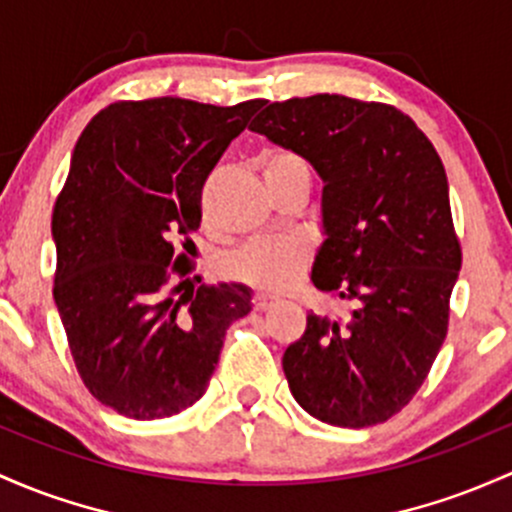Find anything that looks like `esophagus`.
<instances>
[{
	"instance_id": "34e87169",
	"label": "esophagus",
	"mask_w": 512,
	"mask_h": 512,
	"mask_svg": "<svg viewBox=\"0 0 512 512\" xmlns=\"http://www.w3.org/2000/svg\"><path fill=\"white\" fill-rule=\"evenodd\" d=\"M272 303H274L272 296H267V294H255V299H252V308H255V311H267V308L272 306Z\"/></svg>"
}]
</instances>
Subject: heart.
Listing matches in <instances>:
<instances>
[{"mask_svg": "<svg viewBox=\"0 0 512 512\" xmlns=\"http://www.w3.org/2000/svg\"><path fill=\"white\" fill-rule=\"evenodd\" d=\"M291 170H306L301 155L286 148H272L262 155L265 177ZM308 260V247L299 238H260L230 255L226 269L230 277L255 289L282 291L306 272Z\"/></svg>", "mask_w": 512, "mask_h": 512, "instance_id": "obj_1", "label": "heart"}]
</instances>
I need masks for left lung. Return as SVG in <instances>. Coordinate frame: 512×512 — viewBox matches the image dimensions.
<instances>
[{
    "label": "left lung",
    "instance_id": "1",
    "mask_svg": "<svg viewBox=\"0 0 512 512\" xmlns=\"http://www.w3.org/2000/svg\"><path fill=\"white\" fill-rule=\"evenodd\" d=\"M250 131L320 174L328 238L311 279L355 306L345 320L308 313L282 359L289 389L323 423H384L411 403L447 338L462 245L445 165L411 116L342 94L274 101Z\"/></svg>",
    "mask_w": 512,
    "mask_h": 512
}]
</instances>
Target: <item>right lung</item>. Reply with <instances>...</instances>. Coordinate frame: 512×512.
<instances>
[{
	"label": "right lung",
	"instance_id": "right-lung-1",
	"mask_svg": "<svg viewBox=\"0 0 512 512\" xmlns=\"http://www.w3.org/2000/svg\"><path fill=\"white\" fill-rule=\"evenodd\" d=\"M260 106L116 101L77 140L53 209V299L84 386L126 418L199 401L228 325L250 313L243 284L194 289L174 243H192L204 182Z\"/></svg>",
	"mask_w": 512,
	"mask_h": 512
}]
</instances>
